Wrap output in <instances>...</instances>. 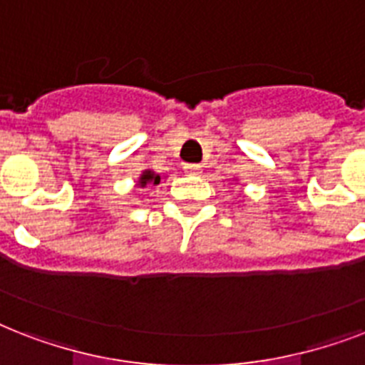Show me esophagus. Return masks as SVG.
I'll return each instance as SVG.
<instances>
[{"label":"esophagus","mask_w":365,"mask_h":365,"mask_svg":"<svg viewBox=\"0 0 365 365\" xmlns=\"http://www.w3.org/2000/svg\"><path fill=\"white\" fill-rule=\"evenodd\" d=\"M183 170H185V174H189V176H199V174H202V166H200V165H185V166H183Z\"/></svg>","instance_id":"34e87169"}]
</instances>
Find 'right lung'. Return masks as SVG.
Here are the masks:
<instances>
[{"instance_id":"1","label":"right lung","mask_w":365,"mask_h":365,"mask_svg":"<svg viewBox=\"0 0 365 365\" xmlns=\"http://www.w3.org/2000/svg\"><path fill=\"white\" fill-rule=\"evenodd\" d=\"M160 174H157V172H153L151 168H145V170H142V174L138 176L136 180V187H148V185H159L160 183Z\"/></svg>"}]
</instances>
